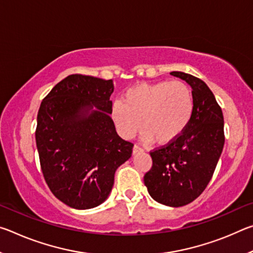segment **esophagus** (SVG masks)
<instances>
[{"mask_svg":"<svg viewBox=\"0 0 253 253\" xmlns=\"http://www.w3.org/2000/svg\"><path fill=\"white\" fill-rule=\"evenodd\" d=\"M143 149L140 148L138 145H135L134 147H132V154H136V153H139V152H142Z\"/></svg>","mask_w":253,"mask_h":253,"instance_id":"esophagus-1","label":"esophagus"}]
</instances>
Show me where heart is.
Here are the masks:
<instances>
[{"instance_id": "heart-1", "label": "heart", "mask_w": 253, "mask_h": 253, "mask_svg": "<svg viewBox=\"0 0 253 253\" xmlns=\"http://www.w3.org/2000/svg\"><path fill=\"white\" fill-rule=\"evenodd\" d=\"M194 111L193 92L179 80L138 84L111 106L110 116L118 134L130 139L140 127L143 139L161 145L174 142L190 124Z\"/></svg>"}]
</instances>
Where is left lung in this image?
<instances>
[{
    "instance_id": "obj_1",
    "label": "left lung",
    "mask_w": 253,
    "mask_h": 253,
    "mask_svg": "<svg viewBox=\"0 0 253 253\" xmlns=\"http://www.w3.org/2000/svg\"><path fill=\"white\" fill-rule=\"evenodd\" d=\"M170 75L191 85L193 116L178 138L151 151L153 165L144 183L158 203L178 208L198 199L211 181L224 145V121L204 81L181 71Z\"/></svg>"
}]
</instances>
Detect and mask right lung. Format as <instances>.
Here are the masks:
<instances>
[{"instance_id":"1","label":"right lung","mask_w":253,"mask_h":253,"mask_svg":"<svg viewBox=\"0 0 253 253\" xmlns=\"http://www.w3.org/2000/svg\"><path fill=\"white\" fill-rule=\"evenodd\" d=\"M113 80L70 75L42 100L36 142L44 181L68 207L85 210L108 198L116 169L134 144L117 134L109 114ZM95 105L98 111L88 110Z\"/></svg>"}]
</instances>
